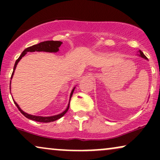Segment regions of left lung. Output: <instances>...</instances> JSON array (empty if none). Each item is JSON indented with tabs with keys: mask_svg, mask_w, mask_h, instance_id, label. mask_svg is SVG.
Segmentation results:
<instances>
[{
	"mask_svg": "<svg viewBox=\"0 0 160 160\" xmlns=\"http://www.w3.org/2000/svg\"><path fill=\"white\" fill-rule=\"evenodd\" d=\"M138 52H139V54H138V56H141V58H144V59L148 60V58H147V57L144 56V53H143L142 52H141V50H139V51H138Z\"/></svg>",
	"mask_w": 160,
	"mask_h": 160,
	"instance_id": "8db88e82",
	"label": "left lung"
}]
</instances>
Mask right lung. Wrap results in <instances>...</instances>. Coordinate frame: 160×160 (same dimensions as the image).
Masks as SVG:
<instances>
[{
  "label": "right lung",
  "mask_w": 160,
  "mask_h": 160,
  "mask_svg": "<svg viewBox=\"0 0 160 160\" xmlns=\"http://www.w3.org/2000/svg\"><path fill=\"white\" fill-rule=\"evenodd\" d=\"M62 44V42H61V41H57V40L56 41H54V40H47V41L41 42V43H38V44H35L34 46H32V47H28V48L25 49V50L22 52L21 56H20L19 57V58H18V59L16 61V63H15V65H14V68H13V71H12V76H11V79L12 78V76H13V74H14V71H15V70H16V65H18V63H19V62L21 60V58H22L23 56H25V54H26L27 52H35V51L36 52H58V50H59V49L58 48H59L60 46H61ZM10 84H11V81H10ZM74 89H75V86L73 88L72 91H71V95H70L69 102H68V104L67 108H66V109L63 112H62V113H59V114L51 116V117H40V116H34V115H32V114H28V113H25V111H23L20 108L19 104L16 103L15 101L13 100V102L16 105V107H17L18 109H19V111L21 112V113H22V114L25 116V117H27V118L30 119V120H32L37 121V122H53V121L60 119L61 117H63V116L65 115L66 113H67L68 111L70 101H71V96H72L73 92H74Z\"/></svg>",
  "instance_id": "add662e5"
}]
</instances>
